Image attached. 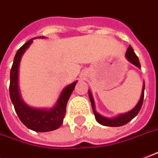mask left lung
I'll list each match as a JSON object with an SVG mask.
<instances>
[{
	"mask_svg": "<svg viewBox=\"0 0 158 158\" xmlns=\"http://www.w3.org/2000/svg\"><path fill=\"white\" fill-rule=\"evenodd\" d=\"M126 57L127 59L130 63H131L133 65H135L136 67L138 68H141V65L139 63V57L137 56L135 54V52L133 51V49L131 47V45L128 47L127 52H126ZM143 92H144V82L143 84V88H142V92H141V96L139 99V102L137 103L136 105L131 110H130L127 113L125 114H120L115 116V117H112V118H107L105 117L103 115H101L100 114H98L95 109V104H94V101L93 95L91 91L89 90V96L90 102H91V105H92V109H93L94 114V117L95 119L99 124H101L102 126H105V127H121L126 125L128 122H130L131 119L133 118H135L137 116V114H139V112L141 109V106L143 104Z\"/></svg>",
	"mask_w": 158,
	"mask_h": 158,
	"instance_id": "obj_1",
	"label": "left lung"
}]
</instances>
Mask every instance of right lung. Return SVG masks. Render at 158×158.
<instances>
[{"mask_svg": "<svg viewBox=\"0 0 158 158\" xmlns=\"http://www.w3.org/2000/svg\"><path fill=\"white\" fill-rule=\"evenodd\" d=\"M41 36L38 39H44ZM36 39V38H34ZM34 39L27 41L25 44L16 52L14 59V64L10 71V86L9 94L12 103L15 106V109L20 121L29 129L32 131L45 132L54 131L59 128L64 121L66 112V106L69 98L70 97L73 90L76 87L77 81L65 87L59 94V97L56 104L51 108H37L27 105L23 101L19 88V64L24 53L32 43Z\"/></svg>", "mask_w": 158, "mask_h": 158, "instance_id": "right-lung-1", "label": "right lung"}]
</instances>
